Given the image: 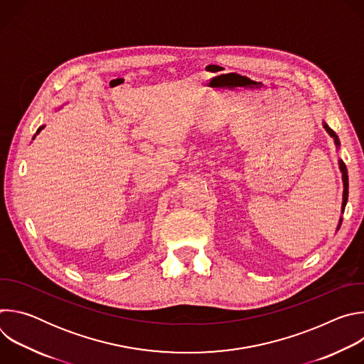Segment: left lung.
I'll return each mask as SVG.
<instances>
[{"instance_id": "8db88e82", "label": "left lung", "mask_w": 364, "mask_h": 364, "mask_svg": "<svg viewBox=\"0 0 364 364\" xmlns=\"http://www.w3.org/2000/svg\"><path fill=\"white\" fill-rule=\"evenodd\" d=\"M324 128L327 129V132L336 139V144L338 145V138H337V135H336V132L331 129V128H328L326 124H324ZM340 168H341V173H343V181H344V194H343V210H344V207H346V203H347V198H348V176H347V167H346V164L343 163V161H340Z\"/></svg>"}]
</instances>
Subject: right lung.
Returning <instances> with one entry per match:
<instances>
[{
	"label": "right lung",
	"mask_w": 364,
	"mask_h": 364,
	"mask_svg": "<svg viewBox=\"0 0 364 364\" xmlns=\"http://www.w3.org/2000/svg\"><path fill=\"white\" fill-rule=\"evenodd\" d=\"M41 129H43V127H41V128H40V129H38V131H37V132H40V131H41Z\"/></svg>",
	"instance_id": "1"
}]
</instances>
